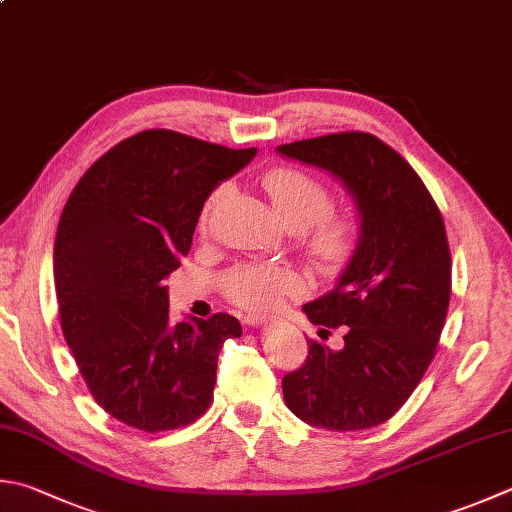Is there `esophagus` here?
<instances>
[{
	"label": "esophagus",
	"instance_id": "34e87169",
	"mask_svg": "<svg viewBox=\"0 0 512 512\" xmlns=\"http://www.w3.org/2000/svg\"><path fill=\"white\" fill-rule=\"evenodd\" d=\"M245 323H247V325H254V327H258V325H265V323H267V318H265V316L249 314V316H245Z\"/></svg>",
	"mask_w": 512,
	"mask_h": 512
}]
</instances>
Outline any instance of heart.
<instances>
[{
  "label": "heart",
  "instance_id": "b5f03b06",
  "mask_svg": "<svg viewBox=\"0 0 512 512\" xmlns=\"http://www.w3.org/2000/svg\"><path fill=\"white\" fill-rule=\"evenodd\" d=\"M263 187L269 200L287 227L303 229L305 249L323 272H339L350 263L359 247V223L347 211L330 209V189L310 173L294 167L269 169L263 176ZM220 185L202 207V223L209 211L227 194ZM225 289L231 301L249 310H272L283 296H294L303 289V278L294 267L281 263H245L225 276Z\"/></svg>",
  "mask_w": 512,
  "mask_h": 512
}]
</instances>
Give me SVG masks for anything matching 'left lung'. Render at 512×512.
Returning a JSON list of instances; mask_svg holds the SVG:
<instances>
[{"label":"left lung","instance_id":"obj_1","mask_svg":"<svg viewBox=\"0 0 512 512\" xmlns=\"http://www.w3.org/2000/svg\"><path fill=\"white\" fill-rule=\"evenodd\" d=\"M276 151L339 178L361 218L359 247L339 283L303 305L314 325L343 327L345 345L307 341L305 363L283 376L285 403L314 428H374L399 412L435 359L450 303L446 225L417 171L372 133Z\"/></svg>","mask_w":512,"mask_h":512}]
</instances>
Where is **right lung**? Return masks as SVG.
<instances>
[{"instance_id": "add662e5", "label": "right lung", "mask_w": 512, "mask_h": 512, "mask_svg": "<svg viewBox=\"0 0 512 512\" xmlns=\"http://www.w3.org/2000/svg\"><path fill=\"white\" fill-rule=\"evenodd\" d=\"M254 156L140 131L95 160L66 200L53 249L62 332L93 399L124 426L176 430L214 399L220 347L243 327L223 312L171 325L162 281L189 254L211 191Z\"/></svg>"}]
</instances>
